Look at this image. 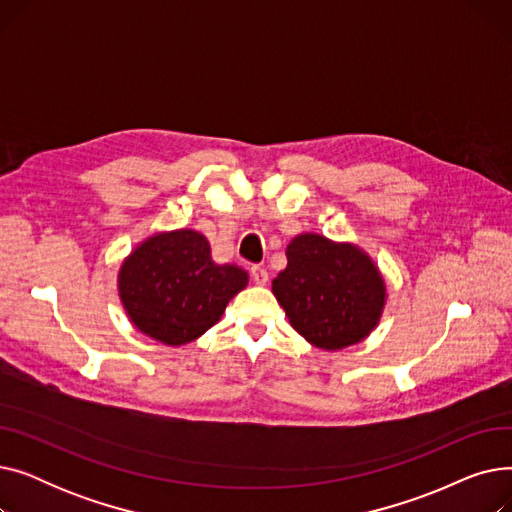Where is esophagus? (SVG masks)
Listing matches in <instances>:
<instances>
[{
    "label": "esophagus",
    "instance_id": "esophagus-1",
    "mask_svg": "<svg viewBox=\"0 0 512 512\" xmlns=\"http://www.w3.org/2000/svg\"><path fill=\"white\" fill-rule=\"evenodd\" d=\"M251 276H253V282L259 286H265L267 280H270V274H267V270H263V267H259V265L251 267Z\"/></svg>",
    "mask_w": 512,
    "mask_h": 512
}]
</instances>
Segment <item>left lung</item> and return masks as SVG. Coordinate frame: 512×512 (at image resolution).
Instances as JSON below:
<instances>
[{
  "instance_id": "left-lung-1",
  "label": "left lung",
  "mask_w": 512,
  "mask_h": 512,
  "mask_svg": "<svg viewBox=\"0 0 512 512\" xmlns=\"http://www.w3.org/2000/svg\"><path fill=\"white\" fill-rule=\"evenodd\" d=\"M288 265L272 282L292 328L324 351L361 342L380 321L386 286L371 259L353 245L301 234Z\"/></svg>"
}]
</instances>
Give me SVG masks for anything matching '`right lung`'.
I'll return each instance as SVG.
<instances>
[{
  "mask_svg": "<svg viewBox=\"0 0 512 512\" xmlns=\"http://www.w3.org/2000/svg\"><path fill=\"white\" fill-rule=\"evenodd\" d=\"M249 276L238 265H215L195 230L145 240L120 270V297L132 324L164 344H186L218 321Z\"/></svg>",
  "mask_w": 512,
  "mask_h": 512,
  "instance_id": "add662e5",
  "label": "right lung"
}]
</instances>
